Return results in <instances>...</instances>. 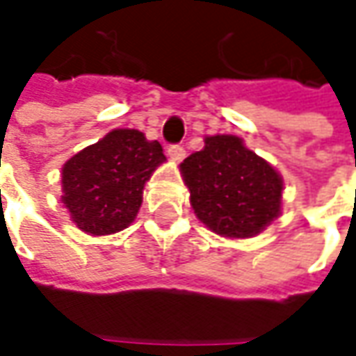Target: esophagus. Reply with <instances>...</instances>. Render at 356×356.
Masks as SVG:
<instances>
[{"mask_svg": "<svg viewBox=\"0 0 356 356\" xmlns=\"http://www.w3.org/2000/svg\"><path fill=\"white\" fill-rule=\"evenodd\" d=\"M168 156H170L174 162H180V160L186 156L184 146H182V144H170V146H168Z\"/></svg>", "mask_w": 356, "mask_h": 356, "instance_id": "obj_1", "label": "esophagus"}]
</instances>
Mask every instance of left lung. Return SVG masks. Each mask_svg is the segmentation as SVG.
<instances>
[{
	"instance_id": "1",
	"label": "left lung",
	"mask_w": 356,
	"mask_h": 356,
	"mask_svg": "<svg viewBox=\"0 0 356 356\" xmlns=\"http://www.w3.org/2000/svg\"><path fill=\"white\" fill-rule=\"evenodd\" d=\"M180 172L194 213L224 238H253L281 213L283 178L239 136H206Z\"/></svg>"
}]
</instances>
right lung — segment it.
<instances>
[{
    "label": "right lung",
    "instance_id": "obj_1",
    "mask_svg": "<svg viewBox=\"0 0 356 356\" xmlns=\"http://www.w3.org/2000/svg\"><path fill=\"white\" fill-rule=\"evenodd\" d=\"M166 160L158 140L140 130H111L63 166V204L79 229L108 236L130 226L143 204L144 184Z\"/></svg>",
    "mask_w": 356,
    "mask_h": 356
}]
</instances>
